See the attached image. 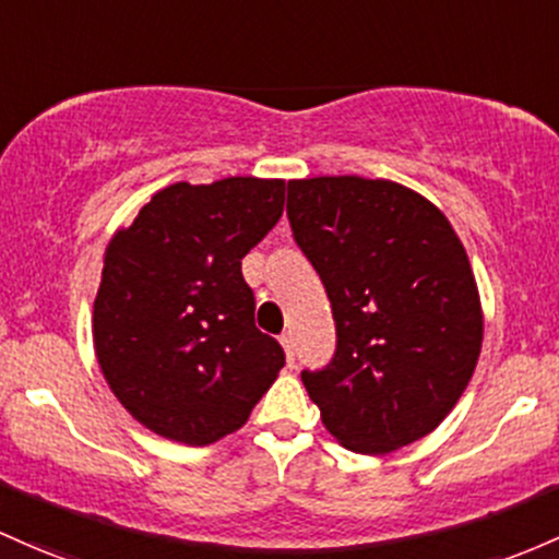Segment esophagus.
Returning <instances> with one entry per match:
<instances>
[{"label": "esophagus", "mask_w": 559, "mask_h": 559, "mask_svg": "<svg viewBox=\"0 0 559 559\" xmlns=\"http://www.w3.org/2000/svg\"><path fill=\"white\" fill-rule=\"evenodd\" d=\"M281 347H284L289 366H294V336L289 334V331H286V334H281Z\"/></svg>", "instance_id": "34e87169"}]
</instances>
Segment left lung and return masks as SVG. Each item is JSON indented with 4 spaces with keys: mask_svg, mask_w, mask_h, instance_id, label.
Instances as JSON below:
<instances>
[{
    "mask_svg": "<svg viewBox=\"0 0 559 559\" xmlns=\"http://www.w3.org/2000/svg\"><path fill=\"white\" fill-rule=\"evenodd\" d=\"M294 241L321 275L334 358L302 371L323 425L355 453L432 432L469 384L483 310L467 251L425 195L358 175L289 180Z\"/></svg>",
    "mask_w": 559,
    "mask_h": 559,
    "instance_id": "1",
    "label": "left lung"
}]
</instances>
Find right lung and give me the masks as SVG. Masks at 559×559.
<instances>
[{"mask_svg": "<svg viewBox=\"0 0 559 559\" xmlns=\"http://www.w3.org/2000/svg\"><path fill=\"white\" fill-rule=\"evenodd\" d=\"M284 190L260 177L175 182L110 238L92 340L108 388L151 432L210 445L247 425L284 369L241 273L284 214Z\"/></svg>", "mask_w": 559, "mask_h": 559, "instance_id": "right-lung-1", "label": "right lung"}]
</instances>
